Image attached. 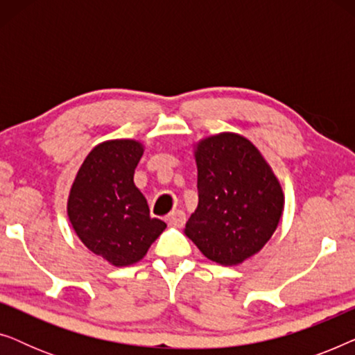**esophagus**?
Instances as JSON below:
<instances>
[{
  "mask_svg": "<svg viewBox=\"0 0 355 355\" xmlns=\"http://www.w3.org/2000/svg\"><path fill=\"white\" fill-rule=\"evenodd\" d=\"M166 221L169 223V225H173V226H182L184 223H186V213H184L182 210L173 211L171 215H168Z\"/></svg>",
  "mask_w": 355,
  "mask_h": 355,
  "instance_id": "esophagus-1",
  "label": "esophagus"
}]
</instances>
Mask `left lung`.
Listing matches in <instances>:
<instances>
[{
	"label": "left lung",
	"instance_id": "left-lung-1",
	"mask_svg": "<svg viewBox=\"0 0 355 355\" xmlns=\"http://www.w3.org/2000/svg\"><path fill=\"white\" fill-rule=\"evenodd\" d=\"M196 162L198 207L184 232L207 259L239 265L273 236L283 189L255 145L239 134L200 140Z\"/></svg>",
	"mask_w": 355,
	"mask_h": 355
}]
</instances>
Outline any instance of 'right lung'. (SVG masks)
<instances>
[{
    "instance_id": "1",
    "label": "right lung",
    "mask_w": 355,
    "mask_h": 355,
    "mask_svg": "<svg viewBox=\"0 0 355 355\" xmlns=\"http://www.w3.org/2000/svg\"><path fill=\"white\" fill-rule=\"evenodd\" d=\"M142 155L137 140L96 145L82 163L67 200V216L79 239L114 266L142 260L166 227L150 216L148 203L134 184Z\"/></svg>"
}]
</instances>
